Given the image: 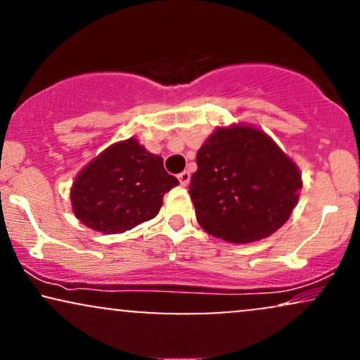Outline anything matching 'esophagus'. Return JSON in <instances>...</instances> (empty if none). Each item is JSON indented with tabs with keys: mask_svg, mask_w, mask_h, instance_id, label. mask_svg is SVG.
<instances>
[{
	"mask_svg": "<svg viewBox=\"0 0 360 360\" xmlns=\"http://www.w3.org/2000/svg\"><path fill=\"white\" fill-rule=\"evenodd\" d=\"M177 179H179L181 186H188L191 181V174H189V171H183L181 174H177Z\"/></svg>",
	"mask_w": 360,
	"mask_h": 360,
	"instance_id": "obj_1",
	"label": "esophagus"
}]
</instances>
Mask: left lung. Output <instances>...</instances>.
I'll list each match as a JSON object with an SVG mask.
<instances>
[{"label":"left lung","instance_id":"1","mask_svg":"<svg viewBox=\"0 0 360 360\" xmlns=\"http://www.w3.org/2000/svg\"><path fill=\"white\" fill-rule=\"evenodd\" d=\"M196 164L189 194L198 223L217 238L249 243L269 237L298 203V167L257 128H218Z\"/></svg>","mask_w":360,"mask_h":360}]
</instances>
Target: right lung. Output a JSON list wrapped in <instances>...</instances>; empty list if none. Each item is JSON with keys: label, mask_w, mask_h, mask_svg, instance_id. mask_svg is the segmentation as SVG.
<instances>
[{"label": "right lung", "mask_w": 360, "mask_h": 360, "mask_svg": "<svg viewBox=\"0 0 360 360\" xmlns=\"http://www.w3.org/2000/svg\"><path fill=\"white\" fill-rule=\"evenodd\" d=\"M177 184L164 169L162 157L128 139L106 148L77 174L72 210L96 232L122 233L154 218L164 194Z\"/></svg>", "instance_id": "obj_1"}]
</instances>
